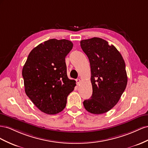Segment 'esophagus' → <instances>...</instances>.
Listing matches in <instances>:
<instances>
[{
    "mask_svg": "<svg viewBox=\"0 0 148 148\" xmlns=\"http://www.w3.org/2000/svg\"><path fill=\"white\" fill-rule=\"evenodd\" d=\"M76 82H77V85L79 86V84H80V83H81V79H76Z\"/></svg>",
    "mask_w": 148,
    "mask_h": 148,
    "instance_id": "34e87169",
    "label": "esophagus"
}]
</instances>
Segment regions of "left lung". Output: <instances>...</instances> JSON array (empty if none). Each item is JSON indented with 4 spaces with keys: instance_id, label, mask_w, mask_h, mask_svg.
<instances>
[{
    "instance_id": "1",
    "label": "left lung",
    "mask_w": 148,
    "mask_h": 148,
    "mask_svg": "<svg viewBox=\"0 0 148 148\" xmlns=\"http://www.w3.org/2000/svg\"><path fill=\"white\" fill-rule=\"evenodd\" d=\"M91 70L92 95L84 101L86 110L93 114L108 112L119 102L127 85L125 63L113 45L100 38L81 41Z\"/></svg>"
}]
</instances>
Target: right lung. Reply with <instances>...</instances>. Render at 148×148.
Here are the masks:
<instances>
[{
    "mask_svg": "<svg viewBox=\"0 0 148 148\" xmlns=\"http://www.w3.org/2000/svg\"><path fill=\"white\" fill-rule=\"evenodd\" d=\"M73 44L51 39L29 53L22 69L25 91L40 110L55 115L63 110L67 97L76 86L67 75L65 58Z\"/></svg>",
    "mask_w": 148,
    "mask_h": 148,
    "instance_id": "1",
    "label": "right lung"
}]
</instances>
